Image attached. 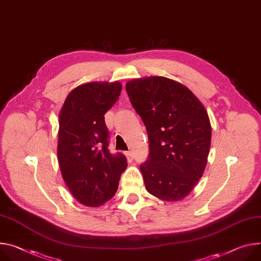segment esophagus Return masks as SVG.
Instances as JSON below:
<instances>
[{"label":"esophagus","mask_w":261,"mask_h":261,"mask_svg":"<svg viewBox=\"0 0 261 261\" xmlns=\"http://www.w3.org/2000/svg\"><path fill=\"white\" fill-rule=\"evenodd\" d=\"M125 154H126V156H127L128 161H129V162H131V161L133 160V158H134V155H133L132 151H128V152H126Z\"/></svg>","instance_id":"34e87169"}]
</instances>
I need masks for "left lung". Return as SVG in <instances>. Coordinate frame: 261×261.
Segmentation results:
<instances>
[{"instance_id":"1","label":"left lung","mask_w":261,"mask_h":261,"mask_svg":"<svg viewBox=\"0 0 261 261\" xmlns=\"http://www.w3.org/2000/svg\"><path fill=\"white\" fill-rule=\"evenodd\" d=\"M130 102L143 120L150 153L140 164L147 191L164 201H180L202 177L211 143L205 107L184 85L164 77L126 84Z\"/></svg>"}]
</instances>
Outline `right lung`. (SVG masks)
I'll use <instances>...</instances> for the list:
<instances>
[{"label": "right lung", "mask_w": 261, "mask_h": 261, "mask_svg": "<svg viewBox=\"0 0 261 261\" xmlns=\"http://www.w3.org/2000/svg\"><path fill=\"white\" fill-rule=\"evenodd\" d=\"M122 85L87 83L68 93L59 114L58 161L69 192L81 204L98 207L116 193L127 168L126 156L110 153L104 114L121 94Z\"/></svg>", "instance_id": "right-lung-1"}]
</instances>
